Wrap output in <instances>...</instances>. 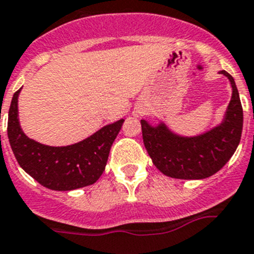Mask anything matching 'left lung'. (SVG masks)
Instances as JSON below:
<instances>
[{
    "label": "left lung",
    "instance_id": "left-lung-1",
    "mask_svg": "<svg viewBox=\"0 0 254 254\" xmlns=\"http://www.w3.org/2000/svg\"><path fill=\"white\" fill-rule=\"evenodd\" d=\"M232 87V98L223 120L213 128L183 136L161 121L151 125L141 120L143 143L153 165L164 175L183 180H199L218 173L236 152L243 128V109L233 76L225 70Z\"/></svg>",
    "mask_w": 254,
    "mask_h": 254
}]
</instances>
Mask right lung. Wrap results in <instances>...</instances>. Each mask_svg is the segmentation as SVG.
<instances>
[{"instance_id":"add662e5","label":"right lung","mask_w":254,"mask_h":254,"mask_svg":"<svg viewBox=\"0 0 254 254\" xmlns=\"http://www.w3.org/2000/svg\"><path fill=\"white\" fill-rule=\"evenodd\" d=\"M13 94L8 111L7 134L18 165L50 190H70L92 185L106 169L109 151L125 120L109 123L83 141L68 146H49L24 133L18 120V95Z\"/></svg>"}]
</instances>
